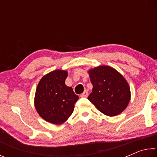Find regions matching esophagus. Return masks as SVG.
<instances>
[{
    "label": "esophagus",
    "instance_id": "34e87169",
    "mask_svg": "<svg viewBox=\"0 0 157 157\" xmlns=\"http://www.w3.org/2000/svg\"><path fill=\"white\" fill-rule=\"evenodd\" d=\"M88 95H89L88 91H84L81 94L80 96L82 97V98H86L87 96H88Z\"/></svg>",
    "mask_w": 157,
    "mask_h": 157
}]
</instances>
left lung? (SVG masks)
<instances>
[{"label": "left lung", "mask_w": 157, "mask_h": 157, "mask_svg": "<svg viewBox=\"0 0 157 157\" xmlns=\"http://www.w3.org/2000/svg\"><path fill=\"white\" fill-rule=\"evenodd\" d=\"M93 84L92 93L88 99L100 112L115 116L125 109L131 93L127 82L116 69L100 66L89 71Z\"/></svg>", "instance_id": "obj_1"}]
</instances>
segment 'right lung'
I'll list each match as a JSON object with an SVG mask.
<instances>
[{
  "label": "right lung",
  "mask_w": 157,
  "mask_h": 157,
  "mask_svg": "<svg viewBox=\"0 0 157 157\" xmlns=\"http://www.w3.org/2000/svg\"><path fill=\"white\" fill-rule=\"evenodd\" d=\"M66 71L55 70L45 75L36 87L34 106L42 118L48 123L61 124L73 112L78 95L65 84Z\"/></svg>",
  "instance_id": "right-lung-1"
}]
</instances>
